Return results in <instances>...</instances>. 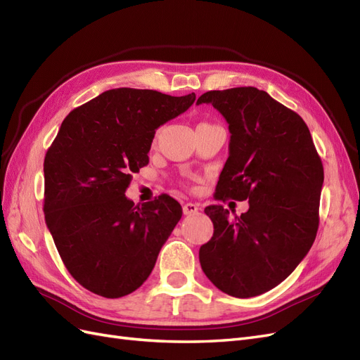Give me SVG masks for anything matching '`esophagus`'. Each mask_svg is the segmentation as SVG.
Masks as SVG:
<instances>
[{
  "mask_svg": "<svg viewBox=\"0 0 360 360\" xmlns=\"http://www.w3.org/2000/svg\"><path fill=\"white\" fill-rule=\"evenodd\" d=\"M200 212V205L193 202H186L183 205V213L184 214H197Z\"/></svg>",
  "mask_w": 360,
  "mask_h": 360,
  "instance_id": "esophagus-1",
  "label": "esophagus"
}]
</instances>
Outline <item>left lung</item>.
<instances>
[{"label":"left lung","instance_id":"1","mask_svg":"<svg viewBox=\"0 0 360 360\" xmlns=\"http://www.w3.org/2000/svg\"><path fill=\"white\" fill-rule=\"evenodd\" d=\"M230 130L216 200L249 201L237 216L205 207L213 237L200 248L205 276L234 297L275 288L307 257L319 230L323 163L302 117L255 86L207 91Z\"/></svg>","mask_w":360,"mask_h":360}]
</instances>
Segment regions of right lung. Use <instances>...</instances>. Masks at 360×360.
Masks as SVG:
<instances>
[{"label":"right lung","mask_w":360,"mask_h":360,"mask_svg":"<svg viewBox=\"0 0 360 360\" xmlns=\"http://www.w3.org/2000/svg\"><path fill=\"white\" fill-rule=\"evenodd\" d=\"M195 93L114 89L73 110L43 163L45 221L69 274L102 297L144 284L181 217L169 195L135 205L124 192L148 163L156 129L188 111Z\"/></svg>","instance_id":"add662e5"}]
</instances>
